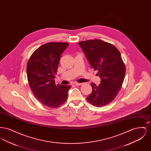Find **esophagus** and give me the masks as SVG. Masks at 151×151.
<instances>
[{
	"mask_svg": "<svg viewBox=\"0 0 151 151\" xmlns=\"http://www.w3.org/2000/svg\"><path fill=\"white\" fill-rule=\"evenodd\" d=\"M75 85H76V86H81V84H82V83H75V84H74Z\"/></svg>",
	"mask_w": 151,
	"mask_h": 151,
	"instance_id": "34e87169",
	"label": "esophagus"
}]
</instances>
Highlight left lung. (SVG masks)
<instances>
[{
    "label": "left lung",
    "instance_id": "1",
    "mask_svg": "<svg viewBox=\"0 0 151 151\" xmlns=\"http://www.w3.org/2000/svg\"><path fill=\"white\" fill-rule=\"evenodd\" d=\"M79 45L101 78L99 86L91 83L92 92L86 100L94 106H105L117 96L124 78L126 67L121 53L113 45L100 40L81 41Z\"/></svg>",
    "mask_w": 151,
    "mask_h": 151
}]
</instances>
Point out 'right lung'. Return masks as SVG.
I'll return each mask as SVG.
<instances>
[{"instance_id":"right-lung-1","label":"right lung","mask_w":151,"mask_h":151,"mask_svg":"<svg viewBox=\"0 0 151 151\" xmlns=\"http://www.w3.org/2000/svg\"><path fill=\"white\" fill-rule=\"evenodd\" d=\"M65 42L45 43L30 58L27 67L29 86L43 105L56 108L67 100L70 86L55 85L54 79L62 52L68 46Z\"/></svg>"}]
</instances>
